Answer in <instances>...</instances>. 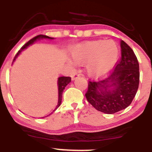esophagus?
Segmentation results:
<instances>
[{"instance_id":"esophagus-1","label":"esophagus","mask_w":152,"mask_h":152,"mask_svg":"<svg viewBox=\"0 0 152 152\" xmlns=\"http://www.w3.org/2000/svg\"><path fill=\"white\" fill-rule=\"evenodd\" d=\"M78 77H79V74H78V73H74V74H73V76H71V80H72V81H74L76 78H77Z\"/></svg>"}]
</instances>
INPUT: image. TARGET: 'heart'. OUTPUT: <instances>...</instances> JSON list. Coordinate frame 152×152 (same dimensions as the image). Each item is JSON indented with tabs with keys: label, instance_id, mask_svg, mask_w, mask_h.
I'll return each mask as SVG.
<instances>
[{
	"label": "heart",
	"instance_id": "1",
	"mask_svg": "<svg viewBox=\"0 0 152 152\" xmlns=\"http://www.w3.org/2000/svg\"><path fill=\"white\" fill-rule=\"evenodd\" d=\"M71 56L76 64L86 63V71L92 77H102L112 70L119 57V49L114 41L98 40L72 47Z\"/></svg>",
	"mask_w": 152,
	"mask_h": 152
}]
</instances>
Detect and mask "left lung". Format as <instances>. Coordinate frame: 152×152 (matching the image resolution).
I'll return each instance as SVG.
<instances>
[{"label":"left lung","mask_w":152,"mask_h":152,"mask_svg":"<svg viewBox=\"0 0 152 152\" xmlns=\"http://www.w3.org/2000/svg\"><path fill=\"white\" fill-rule=\"evenodd\" d=\"M121 58L112 74L103 81H89L86 99L96 109L112 114L126 109L137 94L139 65L133 50L121 41Z\"/></svg>","instance_id":"1"}]
</instances>
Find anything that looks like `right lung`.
<instances>
[{"label":"right lung","mask_w":152,"mask_h":152,"mask_svg":"<svg viewBox=\"0 0 152 152\" xmlns=\"http://www.w3.org/2000/svg\"><path fill=\"white\" fill-rule=\"evenodd\" d=\"M42 39H48V40H53L54 38H50V37H48V36H44V35H39V36H36V37H34V38H32V39H31L30 41H28V42H27L26 43L25 45H24L21 48H20V50H19L18 52V53L16 54V56H15L14 59H13V63L15 61V59L18 58V56L19 55H20V53L23 51V50H24L26 48H28V46H31V45H33L35 42H36L37 41H40V40H42ZM71 81V77H66V76H61V77H58V81H57V84H58V104H57L56 106V108L54 109V110L53 111H52L50 114H49L48 115H47L46 116H50V114H52V113L53 112V111H55L60 106L61 104V100H62V94H63V92H64V90L65 89V87L67 86L68 84H69V83H70ZM46 117V116H45ZM42 118H44V117H42Z\"/></svg>","instance_id":"add662e5"}]
</instances>
